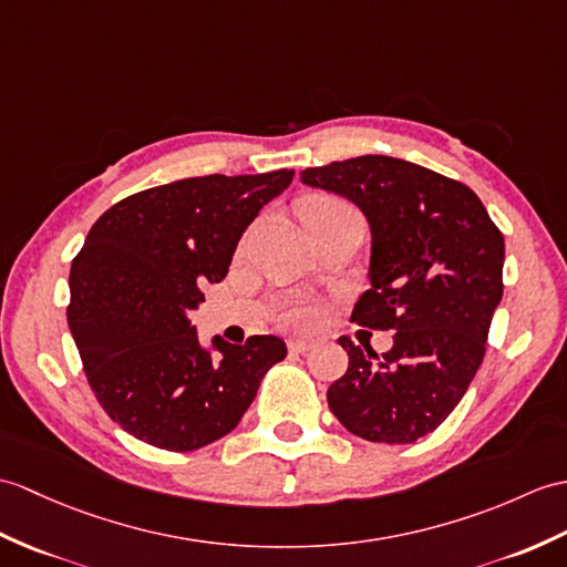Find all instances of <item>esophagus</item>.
Segmentation results:
<instances>
[{
    "instance_id": "1",
    "label": "esophagus",
    "mask_w": 567,
    "mask_h": 567,
    "mask_svg": "<svg viewBox=\"0 0 567 567\" xmlns=\"http://www.w3.org/2000/svg\"><path fill=\"white\" fill-rule=\"evenodd\" d=\"M287 348H289V352L307 354L309 350H313V348H316V343H313V340H307V338H297V340H289Z\"/></svg>"
}]
</instances>
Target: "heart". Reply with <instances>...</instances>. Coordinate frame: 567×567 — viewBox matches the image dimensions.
Returning <instances> with one entry per match:
<instances>
[{"mask_svg": "<svg viewBox=\"0 0 567 567\" xmlns=\"http://www.w3.org/2000/svg\"><path fill=\"white\" fill-rule=\"evenodd\" d=\"M343 215H354V213L346 203H340V200H336V197H328V195H311L299 207L301 224L319 221V219H333V217H343ZM311 316H313L311 309L299 307L295 311H289V321L301 326V323H309Z\"/></svg>", "mask_w": 567, "mask_h": 567, "instance_id": "1", "label": "heart"}]
</instances>
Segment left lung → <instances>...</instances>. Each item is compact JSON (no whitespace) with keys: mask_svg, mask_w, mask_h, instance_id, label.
Here are the masks:
<instances>
[{"mask_svg":"<svg viewBox=\"0 0 567 567\" xmlns=\"http://www.w3.org/2000/svg\"><path fill=\"white\" fill-rule=\"evenodd\" d=\"M301 183L362 209L370 289L352 321L396 331L381 358L338 338L350 362L328 389V408L367 442L411 444L444 423L483 362L503 299V231L464 183L393 156L313 166Z\"/></svg>","mask_w":567,"mask_h":567,"instance_id":"1","label":"left lung"}]
</instances>
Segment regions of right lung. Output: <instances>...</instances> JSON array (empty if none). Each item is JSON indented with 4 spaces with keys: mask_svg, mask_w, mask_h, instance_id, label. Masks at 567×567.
<instances>
[{
    "mask_svg": "<svg viewBox=\"0 0 567 567\" xmlns=\"http://www.w3.org/2000/svg\"><path fill=\"white\" fill-rule=\"evenodd\" d=\"M295 171L200 176L115 203L70 270L68 323L89 386L113 423L168 452L231 432L287 348L275 336L203 348L188 311L231 266L241 234Z\"/></svg>",
    "mask_w": 567,
    "mask_h": 567,
    "instance_id": "add662e5",
    "label": "right lung"
}]
</instances>
